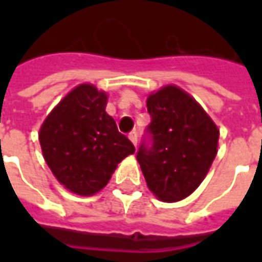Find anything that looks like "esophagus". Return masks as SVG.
<instances>
[{"mask_svg": "<svg viewBox=\"0 0 262 262\" xmlns=\"http://www.w3.org/2000/svg\"><path fill=\"white\" fill-rule=\"evenodd\" d=\"M129 139H130V142L135 144V146H137V133L136 132H130L129 133Z\"/></svg>", "mask_w": 262, "mask_h": 262, "instance_id": "esophagus-1", "label": "esophagus"}]
</instances>
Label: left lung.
<instances>
[{
  "mask_svg": "<svg viewBox=\"0 0 262 262\" xmlns=\"http://www.w3.org/2000/svg\"><path fill=\"white\" fill-rule=\"evenodd\" d=\"M151 118L137 150L147 187L164 202H177L199 187L217 153L219 130L201 105L178 86L147 99Z\"/></svg>",
  "mask_w": 262,
  "mask_h": 262,
  "instance_id": "left-lung-1",
  "label": "left lung"
}]
</instances>
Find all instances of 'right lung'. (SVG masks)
<instances>
[{
  "label": "right lung",
  "mask_w": 262,
  "mask_h": 262,
  "mask_svg": "<svg viewBox=\"0 0 262 262\" xmlns=\"http://www.w3.org/2000/svg\"><path fill=\"white\" fill-rule=\"evenodd\" d=\"M106 94L78 85L43 122L39 142L54 177L71 192L94 195L111 180L133 143L105 112Z\"/></svg>",
  "instance_id": "obj_1"
}]
</instances>
